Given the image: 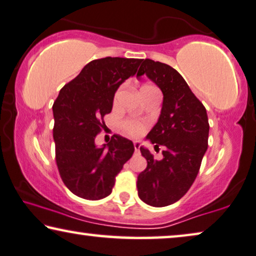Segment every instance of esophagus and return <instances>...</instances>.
Listing matches in <instances>:
<instances>
[{
  "label": "esophagus",
  "instance_id": "1",
  "mask_svg": "<svg viewBox=\"0 0 256 256\" xmlns=\"http://www.w3.org/2000/svg\"><path fill=\"white\" fill-rule=\"evenodd\" d=\"M133 146H134V150H136V152H139L140 142H133Z\"/></svg>",
  "mask_w": 256,
  "mask_h": 256
}]
</instances>
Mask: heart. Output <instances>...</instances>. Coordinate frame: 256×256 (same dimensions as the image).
I'll return each instance as SVG.
<instances>
[{
    "label": "heart",
    "instance_id": "1",
    "mask_svg": "<svg viewBox=\"0 0 256 256\" xmlns=\"http://www.w3.org/2000/svg\"><path fill=\"white\" fill-rule=\"evenodd\" d=\"M146 87H150V86H145V87H144V88H146ZM120 92H122L120 89L117 92L116 100L118 98V96L120 95ZM123 128H124V131L128 133V134L132 136H136L142 134V133L144 125L142 123H139V122L128 120V122H125V123L123 124Z\"/></svg>",
    "mask_w": 256,
    "mask_h": 256
}]
</instances>
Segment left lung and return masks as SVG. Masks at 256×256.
Wrapping results in <instances>:
<instances>
[{
	"instance_id": "left-lung-1",
	"label": "left lung",
	"mask_w": 256,
	"mask_h": 256,
	"mask_svg": "<svg viewBox=\"0 0 256 256\" xmlns=\"http://www.w3.org/2000/svg\"><path fill=\"white\" fill-rule=\"evenodd\" d=\"M146 76L162 92L164 100L156 124L146 140L154 150L164 146V158L154 160L146 147H140L147 167L138 176V196L150 206L162 208L182 198L198 174L208 150L206 110L194 95L184 78L174 68L159 61L142 60L136 78Z\"/></svg>"
}]
</instances>
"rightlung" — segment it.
<instances>
[{
  "label": "right lung",
  "mask_w": 256,
  "mask_h": 256,
  "mask_svg": "<svg viewBox=\"0 0 256 256\" xmlns=\"http://www.w3.org/2000/svg\"><path fill=\"white\" fill-rule=\"evenodd\" d=\"M142 59L103 58L82 68L61 89L53 104L56 160L64 186L89 200L109 196L114 180L132 156L131 140L114 134L109 144L97 146L102 120L110 114L114 92L138 70Z\"/></svg>",
  "instance_id": "obj_1"
}]
</instances>
